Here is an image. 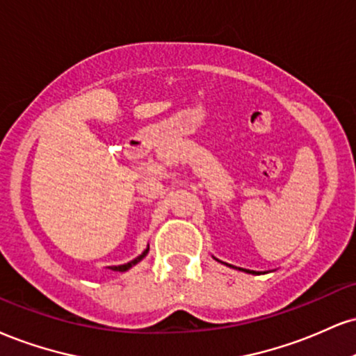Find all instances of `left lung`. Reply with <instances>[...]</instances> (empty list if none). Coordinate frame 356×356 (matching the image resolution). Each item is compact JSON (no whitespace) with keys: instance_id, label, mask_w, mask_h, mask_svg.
<instances>
[{"instance_id":"8db88e82","label":"left lung","mask_w":356,"mask_h":356,"mask_svg":"<svg viewBox=\"0 0 356 356\" xmlns=\"http://www.w3.org/2000/svg\"><path fill=\"white\" fill-rule=\"evenodd\" d=\"M225 265H229V264H225ZM229 267L237 268V267H234V265H229ZM238 270H243V272H247V273H259V272H254V270H247V268H238Z\"/></svg>"}]
</instances>
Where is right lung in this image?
<instances>
[{"label":"right lung","mask_w":356,"mask_h":356,"mask_svg":"<svg viewBox=\"0 0 356 356\" xmlns=\"http://www.w3.org/2000/svg\"><path fill=\"white\" fill-rule=\"evenodd\" d=\"M147 252H149V247L145 248V250L139 257H136L134 260H131V262H127V264H124V265H113V267H109V268H111V270H114V272H126V270H129L131 267H134L136 264H139L140 260H143L144 257L147 255Z\"/></svg>","instance_id":"1"}]
</instances>
